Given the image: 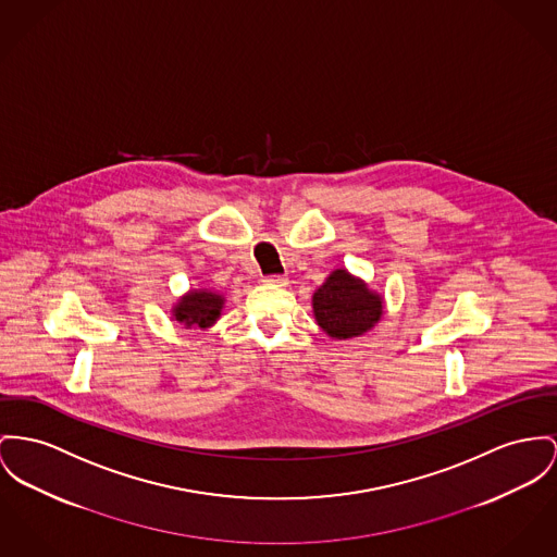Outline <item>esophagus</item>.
Masks as SVG:
<instances>
[{"label": "esophagus", "mask_w": 557, "mask_h": 557, "mask_svg": "<svg viewBox=\"0 0 557 557\" xmlns=\"http://www.w3.org/2000/svg\"><path fill=\"white\" fill-rule=\"evenodd\" d=\"M263 283L265 285H274V287H287L289 278L281 276V274H272V276H263Z\"/></svg>", "instance_id": "esophagus-1"}]
</instances>
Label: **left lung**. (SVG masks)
Returning <instances> with one entry per match:
<instances>
[{"mask_svg": "<svg viewBox=\"0 0 557 557\" xmlns=\"http://www.w3.org/2000/svg\"><path fill=\"white\" fill-rule=\"evenodd\" d=\"M312 312L317 325L334 339L368 334L384 314V296L350 274L335 268L325 283L312 294Z\"/></svg>", "mask_w": 557, "mask_h": 557, "instance_id": "8db88e82", "label": "left lung"}]
</instances>
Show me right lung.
<instances>
[{
	"instance_id": "obj_1",
	"label": "right lung",
	"mask_w": 557,
	"mask_h": 557,
	"mask_svg": "<svg viewBox=\"0 0 557 557\" xmlns=\"http://www.w3.org/2000/svg\"><path fill=\"white\" fill-rule=\"evenodd\" d=\"M225 297L213 289H189L171 308V321L182 323L186 330H209L222 317Z\"/></svg>"
}]
</instances>
